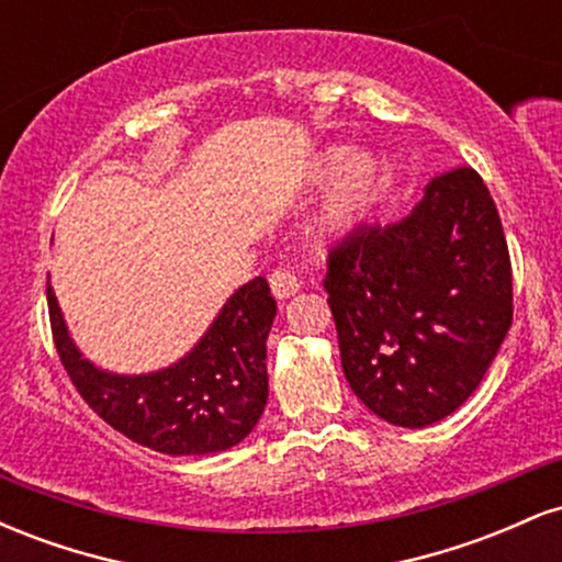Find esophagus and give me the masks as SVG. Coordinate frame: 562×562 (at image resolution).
Segmentation results:
<instances>
[{"instance_id": "34e87169", "label": "esophagus", "mask_w": 562, "mask_h": 562, "mask_svg": "<svg viewBox=\"0 0 562 562\" xmlns=\"http://www.w3.org/2000/svg\"><path fill=\"white\" fill-rule=\"evenodd\" d=\"M269 288H272L274 299L285 301V299H290V295L299 293L301 282H299V277H295L293 272H288V269H277V272L269 277Z\"/></svg>"}]
</instances>
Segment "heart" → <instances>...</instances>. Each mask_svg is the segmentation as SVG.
Listing matches in <instances>:
<instances>
[{
    "mask_svg": "<svg viewBox=\"0 0 562 562\" xmlns=\"http://www.w3.org/2000/svg\"><path fill=\"white\" fill-rule=\"evenodd\" d=\"M344 156V147H327L308 169V184H322L336 173L314 216V232L319 237H344L359 227L370 205L375 203L380 182H383V164L372 153Z\"/></svg>",
    "mask_w": 562,
    "mask_h": 562,
    "instance_id": "heart-1",
    "label": "heart"
}]
</instances>
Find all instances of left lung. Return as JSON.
<instances>
[{
	"label": "left lung",
	"mask_w": 562,
	"mask_h": 562,
	"mask_svg": "<svg viewBox=\"0 0 562 562\" xmlns=\"http://www.w3.org/2000/svg\"><path fill=\"white\" fill-rule=\"evenodd\" d=\"M327 256L340 364L367 409L402 428L460 409L513 325L507 240L479 171L430 179L409 216L359 224Z\"/></svg>",
	"instance_id": "left-lung-1"
}]
</instances>
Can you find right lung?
<instances>
[{"label": "right lung", "mask_w": 562, "mask_h": 562, "mask_svg": "<svg viewBox=\"0 0 562 562\" xmlns=\"http://www.w3.org/2000/svg\"><path fill=\"white\" fill-rule=\"evenodd\" d=\"M49 325L60 362L97 415L134 443L164 454H214L240 443L269 396L267 338L277 303L263 277L229 295L187 357L147 375L100 370L70 340L47 280Z\"/></svg>", "instance_id": "right-lung-1"}]
</instances>
